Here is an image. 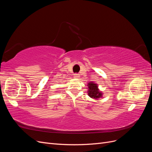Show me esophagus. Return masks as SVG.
<instances>
[{
  "label": "esophagus",
  "mask_w": 152,
  "mask_h": 152,
  "mask_svg": "<svg viewBox=\"0 0 152 152\" xmlns=\"http://www.w3.org/2000/svg\"><path fill=\"white\" fill-rule=\"evenodd\" d=\"M79 75H80L78 74V73H75V74H73V77H74L75 78H76V79H79V78L80 77Z\"/></svg>",
  "instance_id": "obj_1"
}]
</instances>
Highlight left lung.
Segmentation results:
<instances>
[{
    "instance_id": "obj_1",
    "label": "left lung",
    "mask_w": 152,
    "mask_h": 152,
    "mask_svg": "<svg viewBox=\"0 0 152 152\" xmlns=\"http://www.w3.org/2000/svg\"><path fill=\"white\" fill-rule=\"evenodd\" d=\"M88 95L91 98L97 99L102 96V93L99 91L98 84H96L93 82L88 83Z\"/></svg>"
}]
</instances>
